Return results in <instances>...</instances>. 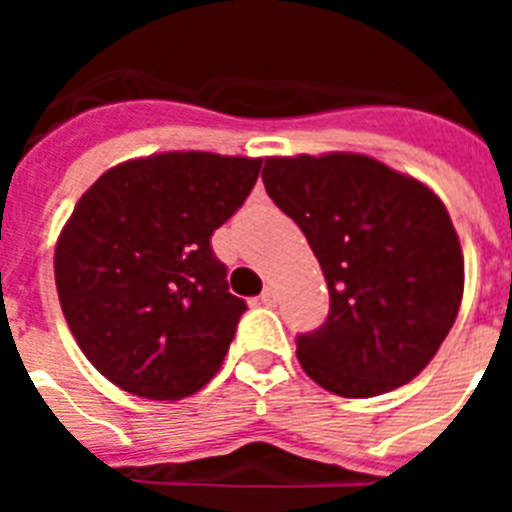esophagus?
<instances>
[{
    "mask_svg": "<svg viewBox=\"0 0 512 512\" xmlns=\"http://www.w3.org/2000/svg\"><path fill=\"white\" fill-rule=\"evenodd\" d=\"M277 302V292H274V287H266L264 292H261V305H274Z\"/></svg>",
    "mask_w": 512,
    "mask_h": 512,
    "instance_id": "1",
    "label": "esophagus"
}]
</instances>
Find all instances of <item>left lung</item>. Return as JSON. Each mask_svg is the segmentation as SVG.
Instances as JSON below:
<instances>
[{"mask_svg":"<svg viewBox=\"0 0 512 512\" xmlns=\"http://www.w3.org/2000/svg\"><path fill=\"white\" fill-rule=\"evenodd\" d=\"M261 179L328 282V318L297 336L307 377L341 397H377L418 377L464 295V256L443 202L361 153L266 158Z\"/></svg>","mask_w":512,"mask_h":512,"instance_id":"obj_1","label":"left lung"}]
</instances>
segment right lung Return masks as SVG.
Instances as JSON below:
<instances>
[{"instance_id": "obj_1", "label": "right lung", "mask_w": 512, "mask_h": 512, "mask_svg": "<svg viewBox=\"0 0 512 512\" xmlns=\"http://www.w3.org/2000/svg\"><path fill=\"white\" fill-rule=\"evenodd\" d=\"M261 158L171 151L104 171L56 243L63 318L99 374L182 400L223 364L246 302L212 233L246 202Z\"/></svg>"}]
</instances>
